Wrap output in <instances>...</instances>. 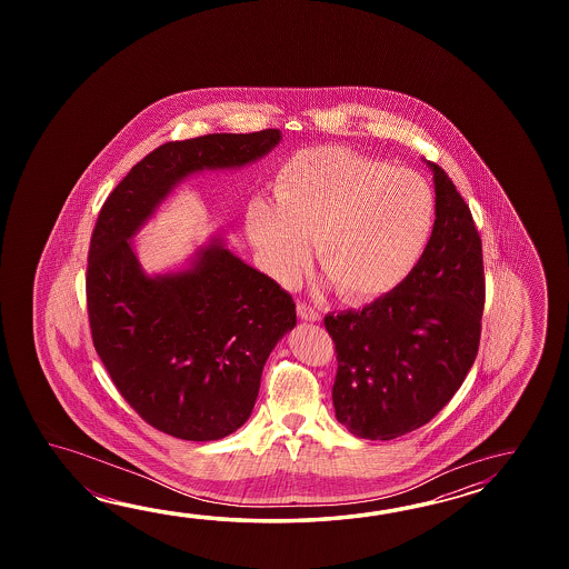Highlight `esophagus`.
I'll use <instances>...</instances> for the list:
<instances>
[{
	"instance_id": "obj_1",
	"label": "esophagus",
	"mask_w": 569,
	"mask_h": 569,
	"mask_svg": "<svg viewBox=\"0 0 569 569\" xmlns=\"http://www.w3.org/2000/svg\"><path fill=\"white\" fill-rule=\"evenodd\" d=\"M297 313H299V317L301 319H305V321H321V313L315 309V307H311V305H307V302H299L297 305Z\"/></svg>"
}]
</instances>
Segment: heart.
Here are the masks:
<instances>
[{
	"mask_svg": "<svg viewBox=\"0 0 569 569\" xmlns=\"http://www.w3.org/2000/svg\"><path fill=\"white\" fill-rule=\"evenodd\" d=\"M436 221L423 177L346 146L297 150L274 174V201L254 197L246 230L268 274L301 279L313 248L327 280L351 302L397 289L419 264Z\"/></svg>",
	"mask_w": 569,
	"mask_h": 569,
	"instance_id": "heart-1",
	"label": "heart"
}]
</instances>
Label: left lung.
Segmentation results:
<instances>
[{
	"label": "left lung",
	"mask_w": 569,
	"mask_h": 569,
	"mask_svg": "<svg viewBox=\"0 0 569 569\" xmlns=\"http://www.w3.org/2000/svg\"><path fill=\"white\" fill-rule=\"evenodd\" d=\"M423 162L433 172L436 223L419 264L363 309L326 317L338 351L336 419L360 439L388 441L429 423L478 353L482 240L446 170Z\"/></svg>",
	"instance_id": "left-lung-1"
}]
</instances>
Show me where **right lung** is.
Listing matches in <instances>:
<instances>
[{"label": "right lung", "instance_id": "add662e5", "mask_svg": "<svg viewBox=\"0 0 569 569\" xmlns=\"http://www.w3.org/2000/svg\"><path fill=\"white\" fill-rule=\"evenodd\" d=\"M280 130L209 133L150 152L111 191L89 246L93 346L146 423L216 441L252 415L270 351L297 326L287 290L233 254L221 233L181 267L146 272L133 238L181 182L267 157Z\"/></svg>", "mask_w": 569, "mask_h": 569}]
</instances>
